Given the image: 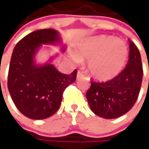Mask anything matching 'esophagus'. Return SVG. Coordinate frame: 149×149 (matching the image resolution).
Masks as SVG:
<instances>
[{
    "label": "esophagus",
    "instance_id": "obj_1",
    "mask_svg": "<svg viewBox=\"0 0 149 149\" xmlns=\"http://www.w3.org/2000/svg\"><path fill=\"white\" fill-rule=\"evenodd\" d=\"M84 76V74H83V72L78 71V73H77V79H79L83 78Z\"/></svg>",
    "mask_w": 149,
    "mask_h": 149
}]
</instances>
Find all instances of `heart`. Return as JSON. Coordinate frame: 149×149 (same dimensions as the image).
I'll return each instance as SVG.
<instances>
[{
    "mask_svg": "<svg viewBox=\"0 0 149 149\" xmlns=\"http://www.w3.org/2000/svg\"><path fill=\"white\" fill-rule=\"evenodd\" d=\"M128 57L126 43L108 36L89 38L79 46L76 52L77 60H89L87 70L90 75L102 81L116 77Z\"/></svg>",
    "mask_w": 149,
    "mask_h": 149,
    "instance_id": "obj_1",
    "label": "heart"
}]
</instances>
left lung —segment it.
I'll return each instance as SVG.
<instances>
[{
  "label": "left lung",
  "mask_w": 149,
  "mask_h": 149,
  "mask_svg": "<svg viewBox=\"0 0 149 149\" xmlns=\"http://www.w3.org/2000/svg\"><path fill=\"white\" fill-rule=\"evenodd\" d=\"M143 74L140 52L129 40V60L122 72L106 82H91L86 92L91 110L104 118H116L129 112L139 97Z\"/></svg>",
  "instance_id": "obj_1"
}]
</instances>
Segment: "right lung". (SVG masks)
<instances>
[{"label":"right lung","instance_id":"right-lung-1","mask_svg":"<svg viewBox=\"0 0 149 149\" xmlns=\"http://www.w3.org/2000/svg\"><path fill=\"white\" fill-rule=\"evenodd\" d=\"M57 42H60L58 32L44 29L22 38L13 49L7 86L15 105L27 118L44 119L55 113L65 89L76 80V70L65 74L53 65L35 64V54L43 44Z\"/></svg>","mask_w":149,"mask_h":149}]
</instances>
